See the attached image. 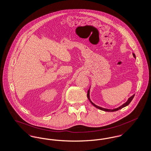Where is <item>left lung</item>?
<instances>
[{
	"instance_id": "obj_1",
	"label": "left lung",
	"mask_w": 151,
	"mask_h": 151,
	"mask_svg": "<svg viewBox=\"0 0 151 151\" xmlns=\"http://www.w3.org/2000/svg\"><path fill=\"white\" fill-rule=\"evenodd\" d=\"M132 55H133L134 57L135 58H136L135 55V54H134V53H133V54H132ZM90 87H91V86H90ZM89 93H90V88H89V90L88 91L87 97H88V99L89 101L91 102V103L94 106H95L96 108H97V109H100L101 110H103V111H108V112H113V111H117V110H119V109H122L123 108H124V107L127 106L128 105H129V103L131 102V101L132 100V99H134V96H135V94H134V95H132V96H131V97H129V99H128V100L125 103H124V104H123V105H122L121 106H120L119 107H118V108H115V109H105V108H101L100 106H97V105H95V104H94L93 102L91 100Z\"/></svg>"
}]
</instances>
